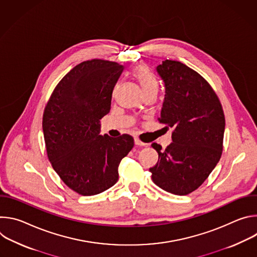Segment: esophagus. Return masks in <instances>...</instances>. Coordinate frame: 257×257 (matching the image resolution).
<instances>
[{
  "instance_id": "1",
  "label": "esophagus",
  "mask_w": 257,
  "mask_h": 257,
  "mask_svg": "<svg viewBox=\"0 0 257 257\" xmlns=\"http://www.w3.org/2000/svg\"><path fill=\"white\" fill-rule=\"evenodd\" d=\"M134 142H135L136 145H145V143H143V142H142L139 138H137V137L134 138Z\"/></svg>"
}]
</instances>
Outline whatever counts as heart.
<instances>
[{
	"label": "heart",
	"mask_w": 257,
	"mask_h": 257,
	"mask_svg": "<svg viewBox=\"0 0 257 257\" xmlns=\"http://www.w3.org/2000/svg\"><path fill=\"white\" fill-rule=\"evenodd\" d=\"M132 74L139 81L145 93H148L152 90H158L157 79L155 78L151 69L146 65L139 64L135 66V68L132 71ZM116 89L117 88L114 89V92L116 91Z\"/></svg>",
	"instance_id": "1"
}]
</instances>
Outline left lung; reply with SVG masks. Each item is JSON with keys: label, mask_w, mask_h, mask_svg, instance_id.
Segmentation results:
<instances>
[{"label": "left lung", "mask_w": 257, "mask_h": 257, "mask_svg": "<svg viewBox=\"0 0 257 257\" xmlns=\"http://www.w3.org/2000/svg\"><path fill=\"white\" fill-rule=\"evenodd\" d=\"M166 94L160 123L173 128V142L162 152L152 144L159 161L151 168L156 185L176 195L196 190L223 153L225 115L216 93L196 71L178 61L157 67Z\"/></svg>", "instance_id": "8db88e82"}]
</instances>
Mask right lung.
Wrapping results in <instances>:
<instances>
[{"label":"right lung","mask_w":257,"mask_h":257,"mask_svg":"<svg viewBox=\"0 0 257 257\" xmlns=\"http://www.w3.org/2000/svg\"><path fill=\"white\" fill-rule=\"evenodd\" d=\"M123 70L112 61H84L61 79L45 107L49 161L65 184L83 196L115 185L119 165L134 146L129 134L99 135V120L111 109L113 89Z\"/></svg>","instance_id":"add662e5"}]
</instances>
